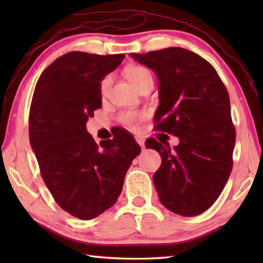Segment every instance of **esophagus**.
<instances>
[{"instance_id":"obj_1","label":"esophagus","mask_w":263,"mask_h":263,"mask_svg":"<svg viewBox=\"0 0 263 263\" xmlns=\"http://www.w3.org/2000/svg\"><path fill=\"white\" fill-rule=\"evenodd\" d=\"M136 140H137V142L139 143V146H140L141 148H143V147H144V140H143V138H141V137H137V138H136Z\"/></svg>"}]
</instances>
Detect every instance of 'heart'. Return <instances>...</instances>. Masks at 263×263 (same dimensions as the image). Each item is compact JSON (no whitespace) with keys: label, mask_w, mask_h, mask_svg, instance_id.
Returning <instances> with one entry per match:
<instances>
[{"label":"heart","mask_w":263,"mask_h":263,"mask_svg":"<svg viewBox=\"0 0 263 263\" xmlns=\"http://www.w3.org/2000/svg\"><path fill=\"white\" fill-rule=\"evenodd\" d=\"M126 76L128 78V80L132 82V85L135 86L138 90L148 80H153V76L150 73V71L140 65L130 66V68L126 70ZM111 82H113V77L110 74L104 77L102 81H100L99 92L100 96L103 98L107 97ZM141 119L142 115L140 113H136V111H124V113H122L120 115V121L122 122V124H124L128 128H135L137 126V123Z\"/></svg>","instance_id":"1"}]
</instances>
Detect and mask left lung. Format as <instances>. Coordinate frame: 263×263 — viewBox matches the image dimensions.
I'll use <instances>...</instances> for the list:
<instances>
[{
  "label": "left lung",
  "mask_w": 263,
  "mask_h": 263,
  "mask_svg": "<svg viewBox=\"0 0 263 263\" xmlns=\"http://www.w3.org/2000/svg\"><path fill=\"white\" fill-rule=\"evenodd\" d=\"M131 57L158 78L155 128L180 139L173 150L154 138L146 141L161 157L153 177L160 202L184 217L202 214L216 202L233 168L236 133L227 89L208 61L185 48Z\"/></svg>",
  "instance_id": "left-lung-1"
}]
</instances>
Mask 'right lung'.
I'll return each mask as SVG.
<instances>
[{
  "instance_id": "add662e5",
  "label": "right lung",
  "mask_w": 263,
  "mask_h": 263,
  "mask_svg": "<svg viewBox=\"0 0 263 263\" xmlns=\"http://www.w3.org/2000/svg\"><path fill=\"white\" fill-rule=\"evenodd\" d=\"M124 54L70 52L43 71L29 111V140L41 175L57 203L89 220L114 205L141 148L126 131L98 144L86 128L102 107L99 85Z\"/></svg>"
}]
</instances>
